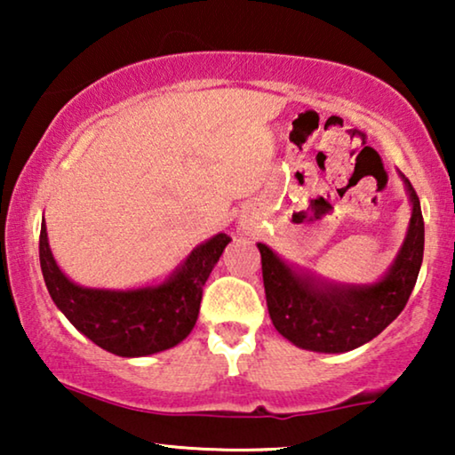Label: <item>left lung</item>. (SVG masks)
<instances>
[{"label": "left lung", "instance_id": "1", "mask_svg": "<svg viewBox=\"0 0 455 455\" xmlns=\"http://www.w3.org/2000/svg\"><path fill=\"white\" fill-rule=\"evenodd\" d=\"M412 217L406 240L389 271L375 283L344 285L294 269L269 246L260 244L267 308L273 325L302 350L339 354L377 338L406 307L425 252L420 201L403 178Z\"/></svg>", "mask_w": 455, "mask_h": 455}]
</instances>
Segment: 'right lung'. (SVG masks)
<instances>
[{"label":"right lung","instance_id":"1","mask_svg":"<svg viewBox=\"0 0 455 455\" xmlns=\"http://www.w3.org/2000/svg\"><path fill=\"white\" fill-rule=\"evenodd\" d=\"M217 234L188 254V259L159 285L136 290H97L70 282L55 263L41 223L39 259L49 296L66 319L116 356L136 358L157 354L188 338L198 319L203 285L229 244Z\"/></svg>","mask_w":455,"mask_h":455}]
</instances>
